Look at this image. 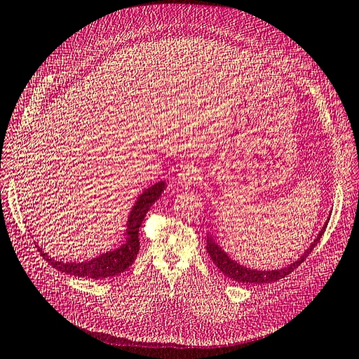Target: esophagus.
I'll use <instances>...</instances> for the list:
<instances>
[{
  "mask_svg": "<svg viewBox=\"0 0 359 359\" xmlns=\"http://www.w3.org/2000/svg\"><path fill=\"white\" fill-rule=\"evenodd\" d=\"M198 180H199V171L196 167H194L192 164H184L180 168L177 175V183L182 186V188L188 189L192 184L198 183Z\"/></svg>",
  "mask_w": 359,
  "mask_h": 359,
  "instance_id": "esophagus-1",
  "label": "esophagus"
}]
</instances>
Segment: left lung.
Returning a JSON list of instances; mask_svg holds the SVG:
<instances>
[{"mask_svg": "<svg viewBox=\"0 0 359 359\" xmlns=\"http://www.w3.org/2000/svg\"><path fill=\"white\" fill-rule=\"evenodd\" d=\"M327 223H329V220L324 223L323 229L318 233V236L314 239V242L309 245V248L298 259H294L292 264H289L287 267H282L278 270H254V269H248V267L241 266L238 261L231 259L223 251L222 246L215 242L212 235L207 236V252L211 257V259L214 261L215 266L218 267V270H220L229 278L235 280V282H238V283H248V285L271 283V282H277V280H280V278H285L294 269H298L301 266V264L305 261V258L311 254V251H313V249L316 248V245L318 243L321 236L324 235Z\"/></svg>", "mask_w": 359, "mask_h": 359, "instance_id": "1", "label": "left lung"}]
</instances>
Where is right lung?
Listing matches in <instances>:
<instances>
[{
    "label": "right lung",
    "mask_w": 359,
    "mask_h": 359,
    "mask_svg": "<svg viewBox=\"0 0 359 359\" xmlns=\"http://www.w3.org/2000/svg\"><path fill=\"white\" fill-rule=\"evenodd\" d=\"M165 182H157L155 184L149 186L141 195L137 196L135 205L128 217L126 223V241L114 251H108L105 254H101L95 258L83 262H63L55 261L48 254L43 252L38 246V251L43 257V259L48 261L51 266L70 276L77 277H88V278H105L113 277L123 271H126L137 257L139 252V227H141L144 218L152 204L157 201L161 194L165 189Z\"/></svg>",
    "instance_id": "add662e5"
}]
</instances>
